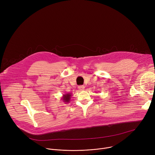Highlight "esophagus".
<instances>
[{
  "label": "esophagus",
  "mask_w": 155,
  "mask_h": 155,
  "mask_svg": "<svg viewBox=\"0 0 155 155\" xmlns=\"http://www.w3.org/2000/svg\"><path fill=\"white\" fill-rule=\"evenodd\" d=\"M84 88H85V87H84L83 85H81V86H78V89H79L80 90H81V91L84 90Z\"/></svg>",
  "instance_id": "1"
}]
</instances>
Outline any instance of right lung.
Masks as SVG:
<instances>
[{
  "label": "right lung",
  "mask_w": 155,
  "mask_h": 155,
  "mask_svg": "<svg viewBox=\"0 0 155 155\" xmlns=\"http://www.w3.org/2000/svg\"><path fill=\"white\" fill-rule=\"evenodd\" d=\"M71 96H72V94L71 93H67V94H63L61 99L65 103H69L70 101H71Z\"/></svg>",
  "instance_id": "add662e5"
}]
</instances>
